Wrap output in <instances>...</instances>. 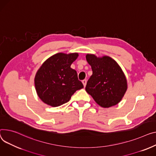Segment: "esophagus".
Here are the masks:
<instances>
[{"label": "esophagus", "instance_id": "1", "mask_svg": "<svg viewBox=\"0 0 156 156\" xmlns=\"http://www.w3.org/2000/svg\"><path fill=\"white\" fill-rule=\"evenodd\" d=\"M82 83H83V86L85 87L86 85H87V80H83L82 81Z\"/></svg>", "mask_w": 156, "mask_h": 156}]
</instances>
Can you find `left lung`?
<instances>
[{"instance_id": "left-lung-1", "label": "left lung", "mask_w": 156, "mask_h": 156, "mask_svg": "<svg viewBox=\"0 0 156 156\" xmlns=\"http://www.w3.org/2000/svg\"><path fill=\"white\" fill-rule=\"evenodd\" d=\"M86 59L93 71L87 81V92L101 107L118 104L127 90V81L121 67L108 56L87 54Z\"/></svg>"}]
</instances>
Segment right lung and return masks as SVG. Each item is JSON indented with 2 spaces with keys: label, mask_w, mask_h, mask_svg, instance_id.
<instances>
[{
  "label": "right lung",
  "mask_w": 156,
  "mask_h": 156,
  "mask_svg": "<svg viewBox=\"0 0 156 156\" xmlns=\"http://www.w3.org/2000/svg\"><path fill=\"white\" fill-rule=\"evenodd\" d=\"M78 53H56L47 59L37 70L34 85L39 98L56 107L68 102L75 92L83 88L76 71L71 68Z\"/></svg>",
  "instance_id": "right-lung-1"
}]
</instances>
